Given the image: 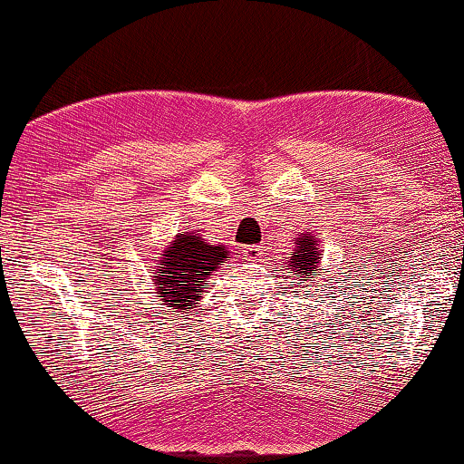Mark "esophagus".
<instances>
[{
	"mask_svg": "<svg viewBox=\"0 0 464 464\" xmlns=\"http://www.w3.org/2000/svg\"><path fill=\"white\" fill-rule=\"evenodd\" d=\"M263 255H266V252H263V246L252 244V246H246V248H244V259L246 261H261Z\"/></svg>",
	"mask_w": 464,
	"mask_h": 464,
	"instance_id": "34e87169",
	"label": "esophagus"
}]
</instances>
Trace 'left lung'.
<instances>
[{
    "label": "left lung",
    "mask_w": 464,
    "mask_h": 464,
    "mask_svg": "<svg viewBox=\"0 0 464 464\" xmlns=\"http://www.w3.org/2000/svg\"><path fill=\"white\" fill-rule=\"evenodd\" d=\"M293 242H295V250H293L289 261L285 263V267L291 269L293 278L300 276V280H306L316 272V266H319V250L314 246V237L310 236H300L293 239Z\"/></svg>",
    "instance_id": "1"
}]
</instances>
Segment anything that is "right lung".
I'll return each instance as SVG.
<instances>
[{"mask_svg": "<svg viewBox=\"0 0 464 464\" xmlns=\"http://www.w3.org/2000/svg\"><path fill=\"white\" fill-rule=\"evenodd\" d=\"M228 259L225 246H212L198 233H179L151 269L156 297L167 304V313H186L201 300L208 278Z\"/></svg>", "mask_w": 464, "mask_h": 464, "instance_id": "1", "label": "right lung"}]
</instances>
